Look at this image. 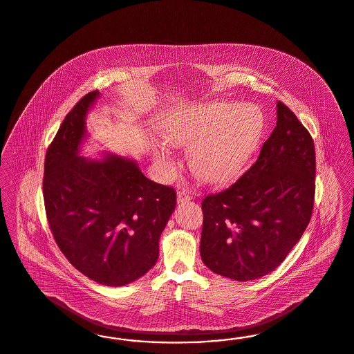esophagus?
<instances>
[{"label":"esophagus","mask_w":354,"mask_h":354,"mask_svg":"<svg viewBox=\"0 0 354 354\" xmlns=\"http://www.w3.org/2000/svg\"><path fill=\"white\" fill-rule=\"evenodd\" d=\"M192 200V195L187 191V189H184V188H182V189H179L178 191V201L179 203H187V201H191Z\"/></svg>","instance_id":"34e87169"}]
</instances>
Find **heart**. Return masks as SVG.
I'll return each instance as SVG.
<instances>
[{
	"label": "heart",
	"instance_id": "obj_1",
	"mask_svg": "<svg viewBox=\"0 0 354 354\" xmlns=\"http://www.w3.org/2000/svg\"><path fill=\"white\" fill-rule=\"evenodd\" d=\"M266 120L254 104L210 102L175 112L166 122L167 140L192 147L191 162L196 172L213 183L234 178L254 154L263 137ZM156 158L170 163L167 145L160 147Z\"/></svg>",
	"mask_w": 354,
	"mask_h": 354
}]
</instances>
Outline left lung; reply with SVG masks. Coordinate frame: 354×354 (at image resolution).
Wrapping results in <instances>:
<instances>
[{"label":"left lung","instance_id":"left-lung-1","mask_svg":"<svg viewBox=\"0 0 354 354\" xmlns=\"http://www.w3.org/2000/svg\"><path fill=\"white\" fill-rule=\"evenodd\" d=\"M315 147L288 106L257 162L229 188L203 200L200 254L214 273L257 280L277 268L301 239L315 198Z\"/></svg>","mask_w":354,"mask_h":354}]
</instances>
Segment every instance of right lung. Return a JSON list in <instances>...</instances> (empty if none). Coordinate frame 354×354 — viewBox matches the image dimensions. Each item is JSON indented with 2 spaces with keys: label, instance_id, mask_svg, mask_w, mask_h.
<instances>
[{
  "label": "right lung",
  "instance_id": "right-lung-1",
  "mask_svg": "<svg viewBox=\"0 0 354 354\" xmlns=\"http://www.w3.org/2000/svg\"><path fill=\"white\" fill-rule=\"evenodd\" d=\"M97 97L95 90L80 99L47 149L43 197L49 229L74 268L97 283L122 286L156 266L176 192L147 179L132 159L78 156Z\"/></svg>",
  "mask_w": 354,
  "mask_h": 354
}]
</instances>
